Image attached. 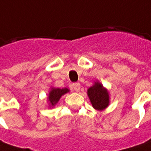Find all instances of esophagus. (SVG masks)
Segmentation results:
<instances>
[{
  "label": "esophagus",
  "mask_w": 151,
  "mask_h": 151,
  "mask_svg": "<svg viewBox=\"0 0 151 151\" xmlns=\"http://www.w3.org/2000/svg\"><path fill=\"white\" fill-rule=\"evenodd\" d=\"M80 89H81V85L79 83H74V84H72V89L75 90L76 92H79Z\"/></svg>",
  "instance_id": "34e87169"
}]
</instances>
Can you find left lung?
<instances>
[{"label":"left lung","mask_w":151,"mask_h":151,"mask_svg":"<svg viewBox=\"0 0 151 151\" xmlns=\"http://www.w3.org/2000/svg\"><path fill=\"white\" fill-rule=\"evenodd\" d=\"M87 94L93 108L99 111H103L108 108L110 104L109 92L99 81L87 90Z\"/></svg>","instance_id":"obj_1"}]
</instances>
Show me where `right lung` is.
Wrapping results in <instances>:
<instances>
[{
  "instance_id": "1",
  "label": "right lung",
  "mask_w": 151,
  "mask_h": 151,
  "mask_svg": "<svg viewBox=\"0 0 151 151\" xmlns=\"http://www.w3.org/2000/svg\"><path fill=\"white\" fill-rule=\"evenodd\" d=\"M70 92V89L68 88H55L51 87L48 95H47V103H48V108H53L55 105L60 100V99L62 95H64L66 93Z\"/></svg>"
}]
</instances>
